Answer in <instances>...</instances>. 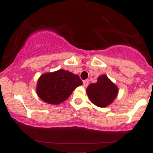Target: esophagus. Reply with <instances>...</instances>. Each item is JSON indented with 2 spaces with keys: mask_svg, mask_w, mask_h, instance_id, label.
Listing matches in <instances>:
<instances>
[{
  "mask_svg": "<svg viewBox=\"0 0 153 153\" xmlns=\"http://www.w3.org/2000/svg\"><path fill=\"white\" fill-rule=\"evenodd\" d=\"M82 83H83V86L84 87H87L88 85V80H83Z\"/></svg>",
  "mask_w": 153,
  "mask_h": 153,
  "instance_id": "1",
  "label": "esophagus"
}]
</instances>
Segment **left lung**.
I'll list each match as a JSON object with an SVG mask.
<instances>
[{
    "mask_svg": "<svg viewBox=\"0 0 153 153\" xmlns=\"http://www.w3.org/2000/svg\"><path fill=\"white\" fill-rule=\"evenodd\" d=\"M87 95L90 101L99 107H106L114 101L118 94V88L106 75L99 77L97 82L87 88Z\"/></svg>",
    "mask_w": 153,
    "mask_h": 153,
    "instance_id": "1",
    "label": "left lung"
}]
</instances>
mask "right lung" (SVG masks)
I'll use <instances>...</instances> for the list:
<instances>
[{
  "label": "right lung",
  "mask_w": 153,
  "mask_h": 153,
  "mask_svg": "<svg viewBox=\"0 0 153 153\" xmlns=\"http://www.w3.org/2000/svg\"><path fill=\"white\" fill-rule=\"evenodd\" d=\"M82 84V80L78 75L65 70H59L40 76L36 93L45 102L57 105L68 99L73 91Z\"/></svg>",
  "instance_id": "add662e5"
}]
</instances>
